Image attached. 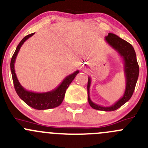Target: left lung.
Instances as JSON below:
<instances>
[{"instance_id": "8db88e82", "label": "left lung", "mask_w": 148, "mask_h": 148, "mask_svg": "<svg viewBox=\"0 0 148 148\" xmlns=\"http://www.w3.org/2000/svg\"><path fill=\"white\" fill-rule=\"evenodd\" d=\"M105 40L108 42V44L110 45V47H112L115 51L118 52V53L124 60V69L126 78L125 91H124V95L112 106H108V107L99 106L93 103L90 97L91 78L89 77L88 82H87V95H88L89 104L92 108L99 110H103V111H113V110L119 108L124 103H127L132 96L139 77V65L137 61L135 51L131 44L113 33H108Z\"/></svg>"}]
</instances>
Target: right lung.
I'll list each match as a JSON object with an SVG mask.
<instances>
[{
	"label": "right lung",
	"mask_w": 148,
	"mask_h": 148,
	"mask_svg": "<svg viewBox=\"0 0 148 148\" xmlns=\"http://www.w3.org/2000/svg\"><path fill=\"white\" fill-rule=\"evenodd\" d=\"M34 33L28 34L25 36L21 40V42L17 45L16 49L13 55L11 60V71L12 74L13 82H14V88L18 97L23 100L25 103H27L29 106L37 110H46V109L54 108L58 107L61 104L65 96L66 91L68 88L71 82L74 80L77 74H79V71H74L73 74L67 76L62 82L58 86L56 89L47 92H34L32 91H28L24 89L18 82L14 69V64H15L16 58L18 53L21 48V45L27 39L32 37Z\"/></svg>",
	"instance_id": "1"
}]
</instances>
